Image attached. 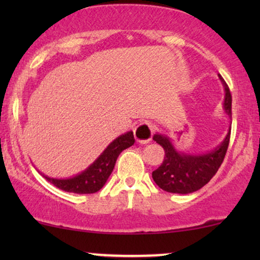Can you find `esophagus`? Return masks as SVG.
<instances>
[{
  "mask_svg": "<svg viewBox=\"0 0 260 260\" xmlns=\"http://www.w3.org/2000/svg\"><path fill=\"white\" fill-rule=\"evenodd\" d=\"M134 134L137 142H140L142 144H147L151 141L152 134H154V127L149 123H141L135 127Z\"/></svg>",
  "mask_w": 260,
  "mask_h": 260,
  "instance_id": "1",
  "label": "esophagus"
}]
</instances>
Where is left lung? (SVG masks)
I'll return each mask as SVG.
<instances>
[{
	"mask_svg": "<svg viewBox=\"0 0 260 260\" xmlns=\"http://www.w3.org/2000/svg\"><path fill=\"white\" fill-rule=\"evenodd\" d=\"M225 88L223 109L227 115H232V95L226 81L219 74ZM231 127L225 140L214 150L200 155H189L179 152L174 148L172 141L165 135L156 134L152 140L165 149V159L157 169L152 172V179L161 189L168 193L188 194L197 191L207 184L225 158L230 143Z\"/></svg>",
	"mask_w": 260,
	"mask_h": 260,
	"instance_id": "left-lung-1",
	"label": "left lung"
}]
</instances>
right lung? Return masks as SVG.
<instances>
[{"label":"right lung","mask_w":260,"mask_h":260,"mask_svg":"<svg viewBox=\"0 0 260 260\" xmlns=\"http://www.w3.org/2000/svg\"><path fill=\"white\" fill-rule=\"evenodd\" d=\"M135 143L134 133L120 135L115 141L109 144V147L102 152V155L88 167L84 172L78 175L70 177V179H52V177H44L48 182L54 184L59 189H62L69 193L77 194H92L101 190L104 186L109 176L111 175L115 168L117 157L124 149L131 147Z\"/></svg>","instance_id":"add662e5"}]
</instances>
